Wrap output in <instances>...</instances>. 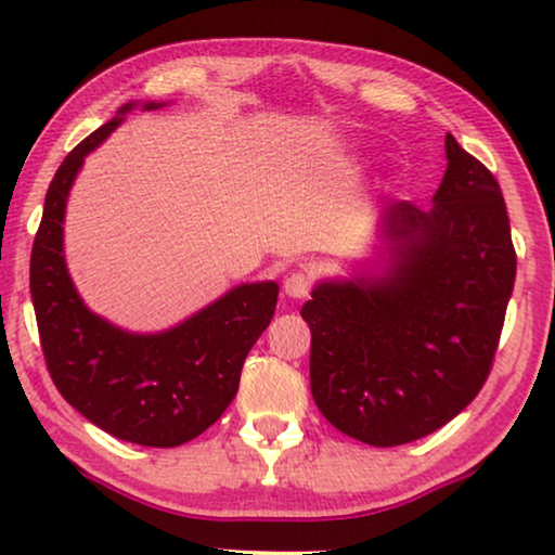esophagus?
<instances>
[{
  "mask_svg": "<svg viewBox=\"0 0 555 555\" xmlns=\"http://www.w3.org/2000/svg\"><path fill=\"white\" fill-rule=\"evenodd\" d=\"M283 293L287 295V298H293V300L306 298V295L310 293V278L306 275V272H293V275L285 278Z\"/></svg>",
  "mask_w": 555,
  "mask_h": 555,
  "instance_id": "1",
  "label": "esophagus"
}]
</instances>
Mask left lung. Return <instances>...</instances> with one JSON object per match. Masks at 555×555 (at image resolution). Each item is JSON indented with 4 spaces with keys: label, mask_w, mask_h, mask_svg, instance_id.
I'll return each instance as SVG.
<instances>
[{
    "label": "left lung",
    "mask_w": 555,
    "mask_h": 555,
    "mask_svg": "<svg viewBox=\"0 0 555 555\" xmlns=\"http://www.w3.org/2000/svg\"><path fill=\"white\" fill-rule=\"evenodd\" d=\"M431 209L389 204L378 255L351 278L321 280L310 325V391L333 427L397 447L454 420L482 389L515 283L498 181L447 133Z\"/></svg>",
    "instance_id": "left-lung-1"
}]
</instances>
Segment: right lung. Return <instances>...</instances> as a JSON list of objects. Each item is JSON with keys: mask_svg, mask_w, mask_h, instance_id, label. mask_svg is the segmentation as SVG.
Masks as SVG:
<instances>
[{"mask_svg": "<svg viewBox=\"0 0 555 555\" xmlns=\"http://www.w3.org/2000/svg\"><path fill=\"white\" fill-rule=\"evenodd\" d=\"M139 105L156 111L164 103L120 105L60 164L35 234L29 293L44 361L67 404L126 442L179 447L209 429L232 404L242 363L275 313L280 285L242 283L158 333L118 328L82 302L63 247L67 194L90 151Z\"/></svg>", "mask_w": 555, "mask_h": 555, "instance_id": "right-lung-1", "label": "right lung"}]
</instances>
